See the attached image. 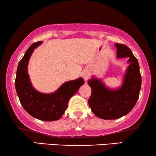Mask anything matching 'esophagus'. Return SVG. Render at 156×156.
<instances>
[{
	"mask_svg": "<svg viewBox=\"0 0 156 156\" xmlns=\"http://www.w3.org/2000/svg\"><path fill=\"white\" fill-rule=\"evenodd\" d=\"M82 76H83V79L86 80V81H87L89 79V78H90V74H89V73L88 71H83V73H82Z\"/></svg>",
	"mask_w": 156,
	"mask_h": 156,
	"instance_id": "34e87169",
	"label": "esophagus"
}]
</instances>
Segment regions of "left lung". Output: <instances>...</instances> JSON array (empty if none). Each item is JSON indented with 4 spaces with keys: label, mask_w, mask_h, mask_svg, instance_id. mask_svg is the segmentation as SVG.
I'll list each match as a JSON object with an SVG mask.
<instances>
[{
    "label": "left lung",
    "mask_w": 156,
    "mask_h": 156,
    "mask_svg": "<svg viewBox=\"0 0 156 156\" xmlns=\"http://www.w3.org/2000/svg\"><path fill=\"white\" fill-rule=\"evenodd\" d=\"M115 46L118 58L128 57L130 63L122 85L117 89H110L94 77L88 80L92 89L89 105L97 117L103 119H119L128 114L135 106L141 89V76L137 58L125 44L117 43Z\"/></svg>",
    "instance_id": "left-lung-1"
}]
</instances>
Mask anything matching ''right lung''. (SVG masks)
<instances>
[{
    "mask_svg": "<svg viewBox=\"0 0 156 156\" xmlns=\"http://www.w3.org/2000/svg\"><path fill=\"white\" fill-rule=\"evenodd\" d=\"M42 42L32 44L20 61L17 69L15 88L20 102L30 115L43 121L60 119L67 108L69 98L74 95L84 83L83 78L65 82L52 94L39 92L32 87L28 74V64L34 48Z\"/></svg>",
    "mask_w": 156,
    "mask_h": 156,
    "instance_id": "add662e5",
    "label": "right lung"
}]
</instances>
